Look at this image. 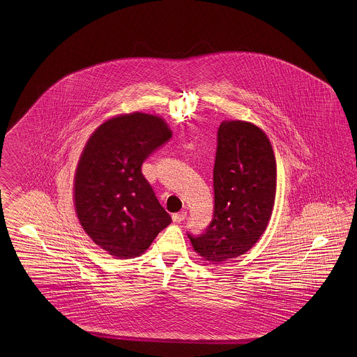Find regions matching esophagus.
<instances>
[{
  "instance_id": "1",
  "label": "esophagus",
  "mask_w": 357,
  "mask_h": 357,
  "mask_svg": "<svg viewBox=\"0 0 357 357\" xmlns=\"http://www.w3.org/2000/svg\"><path fill=\"white\" fill-rule=\"evenodd\" d=\"M187 213L186 211H181V213H175V214H172V221L174 222H182L186 220Z\"/></svg>"
}]
</instances>
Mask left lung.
<instances>
[{
    "label": "left lung",
    "instance_id": "left-lung-1",
    "mask_svg": "<svg viewBox=\"0 0 357 357\" xmlns=\"http://www.w3.org/2000/svg\"><path fill=\"white\" fill-rule=\"evenodd\" d=\"M213 176V220L201 234L187 236L198 255L217 264L250 250L271 220L275 160L268 136L248 121H222Z\"/></svg>",
    "mask_w": 357,
    "mask_h": 357
}]
</instances>
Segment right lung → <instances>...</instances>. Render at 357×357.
<instances>
[{"instance_id": "add662e5", "label": "right lung", "mask_w": 357, "mask_h": 357, "mask_svg": "<svg viewBox=\"0 0 357 357\" xmlns=\"http://www.w3.org/2000/svg\"><path fill=\"white\" fill-rule=\"evenodd\" d=\"M170 137L165 120L134 112L107 120L86 142L75 176L76 213L85 233L109 255H143L172 221L142 172L143 162Z\"/></svg>"}]
</instances>
